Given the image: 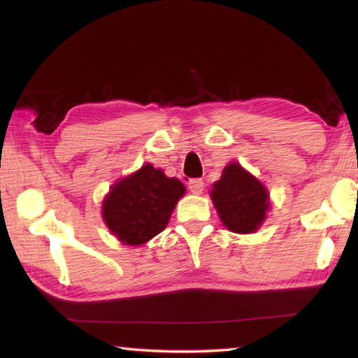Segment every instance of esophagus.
Returning a JSON list of instances; mask_svg holds the SVG:
<instances>
[{
	"mask_svg": "<svg viewBox=\"0 0 358 358\" xmlns=\"http://www.w3.org/2000/svg\"><path fill=\"white\" fill-rule=\"evenodd\" d=\"M189 189H190L192 193H195V195L203 193V189H204L203 179H190L189 180Z\"/></svg>",
	"mask_w": 358,
	"mask_h": 358,
	"instance_id": "1",
	"label": "esophagus"
}]
</instances>
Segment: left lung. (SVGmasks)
<instances>
[{"label": "left lung", "mask_w": 358, "mask_h": 358, "mask_svg": "<svg viewBox=\"0 0 358 358\" xmlns=\"http://www.w3.org/2000/svg\"><path fill=\"white\" fill-rule=\"evenodd\" d=\"M210 198L224 227L239 234L258 229L268 209V195L264 185L239 163H229L223 169L222 179L214 184Z\"/></svg>", "instance_id": "obj_1"}]
</instances>
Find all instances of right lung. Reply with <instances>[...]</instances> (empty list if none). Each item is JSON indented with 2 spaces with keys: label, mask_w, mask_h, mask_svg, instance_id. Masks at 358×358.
<instances>
[{
  "label": "right lung",
  "mask_w": 358,
  "mask_h": 358,
  "mask_svg": "<svg viewBox=\"0 0 358 358\" xmlns=\"http://www.w3.org/2000/svg\"><path fill=\"white\" fill-rule=\"evenodd\" d=\"M185 187L160 169L144 165L113 185L103 201V220L119 241L141 245L162 233Z\"/></svg>",
  "instance_id": "1"
}]
</instances>
